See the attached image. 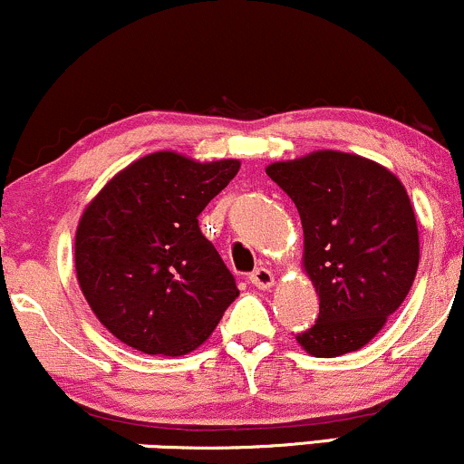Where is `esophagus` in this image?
I'll return each mask as SVG.
<instances>
[{"label":"esophagus","mask_w":464,"mask_h":464,"mask_svg":"<svg viewBox=\"0 0 464 464\" xmlns=\"http://www.w3.org/2000/svg\"><path fill=\"white\" fill-rule=\"evenodd\" d=\"M249 282L256 288H263V291H266V288L274 286V274H271L266 266H258V269H254L252 274H249Z\"/></svg>","instance_id":"1"}]
</instances>
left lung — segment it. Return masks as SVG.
Listing matches in <instances>:
<instances>
[{"mask_svg":"<svg viewBox=\"0 0 464 464\" xmlns=\"http://www.w3.org/2000/svg\"><path fill=\"white\" fill-rule=\"evenodd\" d=\"M266 176L297 206L304 269L319 317L295 336L319 358L356 352L401 306L419 266L415 210L389 169L356 154L313 151Z\"/></svg>","mask_w":464,"mask_h":464,"instance_id":"obj_1","label":"left lung"}]
</instances>
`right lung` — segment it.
Returning a JSON list of instances; mask_svg holds the SVG:
<instances>
[{
	"label": "right lung",
	"mask_w": 464,
	"mask_h": 464,
	"mask_svg": "<svg viewBox=\"0 0 464 464\" xmlns=\"http://www.w3.org/2000/svg\"><path fill=\"white\" fill-rule=\"evenodd\" d=\"M238 167L156 151L117 173L86 206L75 274L95 317L125 345L162 356L193 352L238 297L198 223Z\"/></svg>",
	"instance_id": "obj_1"
}]
</instances>
